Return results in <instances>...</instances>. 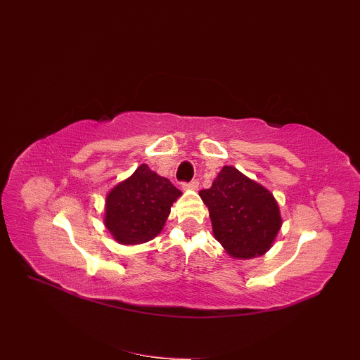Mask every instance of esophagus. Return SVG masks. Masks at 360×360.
I'll return each instance as SVG.
<instances>
[{
  "label": "esophagus",
  "mask_w": 360,
  "mask_h": 360,
  "mask_svg": "<svg viewBox=\"0 0 360 360\" xmlns=\"http://www.w3.org/2000/svg\"><path fill=\"white\" fill-rule=\"evenodd\" d=\"M182 187H184L185 190H197V188H198V181H197V179H193V181H190V182H184Z\"/></svg>",
  "instance_id": "esophagus-1"
}]
</instances>
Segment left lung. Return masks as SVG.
Here are the masks:
<instances>
[{"instance_id": "obj_1", "label": "left lung", "mask_w": 360, "mask_h": 360, "mask_svg": "<svg viewBox=\"0 0 360 360\" xmlns=\"http://www.w3.org/2000/svg\"><path fill=\"white\" fill-rule=\"evenodd\" d=\"M202 200L209 209L217 240L234 258L267 252L281 230L282 218L273 194L233 166H224Z\"/></svg>"}]
</instances>
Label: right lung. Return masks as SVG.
Listing matches in <instances>:
<instances>
[{"label":"right lung","mask_w":360,"mask_h":360,"mask_svg":"<svg viewBox=\"0 0 360 360\" xmlns=\"http://www.w3.org/2000/svg\"><path fill=\"white\" fill-rule=\"evenodd\" d=\"M181 191L146 165L118 184L106 197L105 225L123 245L150 242L162 231Z\"/></svg>","instance_id":"right-lung-1"}]
</instances>
